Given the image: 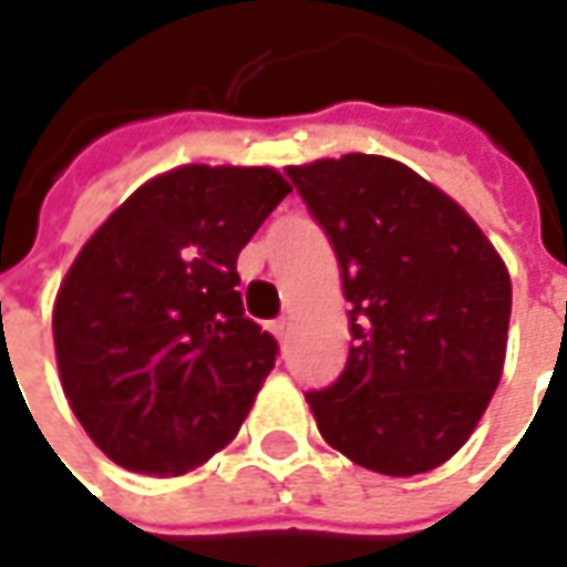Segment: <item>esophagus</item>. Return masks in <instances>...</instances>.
Returning a JSON list of instances; mask_svg holds the SVG:
<instances>
[{
  "mask_svg": "<svg viewBox=\"0 0 567 567\" xmlns=\"http://www.w3.org/2000/svg\"><path fill=\"white\" fill-rule=\"evenodd\" d=\"M272 334L282 340L285 334H288V319H276V322H272Z\"/></svg>",
  "mask_w": 567,
  "mask_h": 567,
  "instance_id": "obj_1",
  "label": "esophagus"
}]
</instances>
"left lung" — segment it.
Segmentation results:
<instances>
[{
    "label": "left lung",
    "instance_id": "8db88e82",
    "mask_svg": "<svg viewBox=\"0 0 567 567\" xmlns=\"http://www.w3.org/2000/svg\"><path fill=\"white\" fill-rule=\"evenodd\" d=\"M338 255L350 355L310 390L322 439L383 476L445 463L501 383L513 285L461 205L386 156L285 168Z\"/></svg>",
    "mask_w": 567,
    "mask_h": 567
}]
</instances>
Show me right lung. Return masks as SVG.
<instances>
[{
	"instance_id": "1",
	"label": "right lung",
	"mask_w": 567,
	"mask_h": 567,
	"mask_svg": "<svg viewBox=\"0 0 567 567\" xmlns=\"http://www.w3.org/2000/svg\"><path fill=\"white\" fill-rule=\"evenodd\" d=\"M291 193L272 168L184 165L132 193L54 300L63 393L91 442L144 476L227 449L279 343L243 310L236 257Z\"/></svg>"
}]
</instances>
